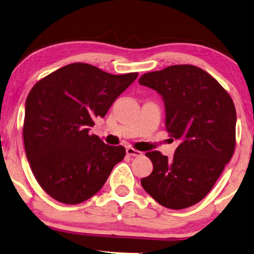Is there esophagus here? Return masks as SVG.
Returning <instances> with one entry per match:
<instances>
[{
  "label": "esophagus",
  "instance_id": "esophagus-1",
  "mask_svg": "<svg viewBox=\"0 0 254 254\" xmlns=\"http://www.w3.org/2000/svg\"><path fill=\"white\" fill-rule=\"evenodd\" d=\"M126 153H127L128 155H129V157H136V158L142 157V155H143V152L132 149V147H127Z\"/></svg>",
  "mask_w": 254,
  "mask_h": 254
}]
</instances>
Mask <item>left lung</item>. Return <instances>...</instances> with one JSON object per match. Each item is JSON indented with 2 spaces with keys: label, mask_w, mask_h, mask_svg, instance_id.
<instances>
[{
  "label": "left lung",
  "mask_w": 254,
  "mask_h": 254,
  "mask_svg": "<svg viewBox=\"0 0 254 254\" xmlns=\"http://www.w3.org/2000/svg\"><path fill=\"white\" fill-rule=\"evenodd\" d=\"M138 83L162 96L167 131L179 142L171 160L159 151L146 152L153 171L140 184L166 208L196 204L211 190L235 150L232 97L211 75L192 64L144 73Z\"/></svg>",
  "instance_id": "1"
}]
</instances>
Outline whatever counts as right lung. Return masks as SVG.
Masks as SVG:
<instances>
[{"instance_id":"right-lung-1","label":"right lung","mask_w":254,"mask_h":254,"mask_svg":"<svg viewBox=\"0 0 254 254\" xmlns=\"http://www.w3.org/2000/svg\"><path fill=\"white\" fill-rule=\"evenodd\" d=\"M137 76L76 62L34 85L26 100L23 143L35 178L54 200H88L124 159V146L108 145L88 131Z\"/></svg>"}]
</instances>
